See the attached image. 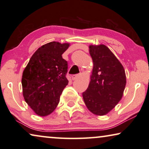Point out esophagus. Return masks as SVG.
<instances>
[{"instance_id": "34e87169", "label": "esophagus", "mask_w": 149, "mask_h": 149, "mask_svg": "<svg viewBox=\"0 0 149 149\" xmlns=\"http://www.w3.org/2000/svg\"><path fill=\"white\" fill-rule=\"evenodd\" d=\"M71 77H72V80H77L79 77V75H78V74L72 75V76H71Z\"/></svg>"}]
</instances>
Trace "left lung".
<instances>
[{
    "instance_id": "obj_1",
    "label": "left lung",
    "mask_w": 149,
    "mask_h": 149,
    "mask_svg": "<svg viewBox=\"0 0 149 149\" xmlns=\"http://www.w3.org/2000/svg\"><path fill=\"white\" fill-rule=\"evenodd\" d=\"M89 51L93 66L89 87L83 93V100L91 113L105 116L122 98L126 73L121 62L105 45H89Z\"/></svg>"
}]
</instances>
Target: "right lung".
<instances>
[{"mask_svg": "<svg viewBox=\"0 0 149 149\" xmlns=\"http://www.w3.org/2000/svg\"><path fill=\"white\" fill-rule=\"evenodd\" d=\"M69 43L52 42L40 47L23 70V95L29 106L40 116L52 113L68 81L67 62L62 54Z\"/></svg>", "mask_w": 149, "mask_h": 149, "instance_id": "right-lung-1", "label": "right lung"}]
</instances>
